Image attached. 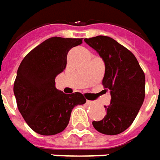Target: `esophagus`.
<instances>
[{"label": "esophagus", "mask_w": 160, "mask_h": 160, "mask_svg": "<svg viewBox=\"0 0 160 160\" xmlns=\"http://www.w3.org/2000/svg\"><path fill=\"white\" fill-rule=\"evenodd\" d=\"M87 103H88V105H92V104H94V102H93V101H87Z\"/></svg>", "instance_id": "1"}]
</instances>
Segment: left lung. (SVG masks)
<instances>
[{"instance_id": "1", "label": "left lung", "mask_w": 160, "mask_h": 160, "mask_svg": "<svg viewBox=\"0 0 160 160\" xmlns=\"http://www.w3.org/2000/svg\"><path fill=\"white\" fill-rule=\"evenodd\" d=\"M84 41L102 58V85L111 95L110 104L104 106L106 116L93 122V126L102 134H120L131 125L144 102V72L134 54L111 38L97 36Z\"/></svg>"}]
</instances>
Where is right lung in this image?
Segmentation results:
<instances>
[{
  "label": "right lung",
  "mask_w": 160,
  "mask_h": 160,
  "mask_svg": "<svg viewBox=\"0 0 160 160\" xmlns=\"http://www.w3.org/2000/svg\"><path fill=\"white\" fill-rule=\"evenodd\" d=\"M81 43L82 38H51L28 53L18 67L14 83L17 107L27 124L38 134L63 131L72 108L86 102L82 94H64L55 87V78L66 68L67 53Z\"/></svg>",
  "instance_id": "add662e5"
}]
</instances>
